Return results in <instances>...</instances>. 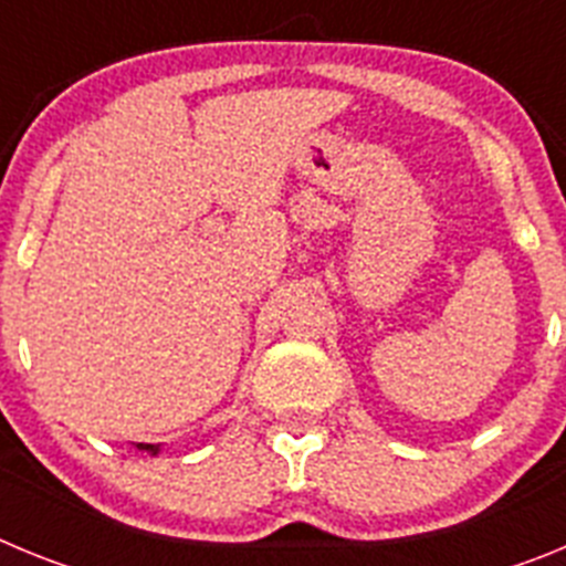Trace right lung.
<instances>
[{
  "label": "right lung",
  "instance_id": "right-lung-1",
  "mask_svg": "<svg viewBox=\"0 0 566 566\" xmlns=\"http://www.w3.org/2000/svg\"><path fill=\"white\" fill-rule=\"evenodd\" d=\"M135 448H138V451H144V453H149V457H158V451H161V444H144V442H138V444H135Z\"/></svg>",
  "mask_w": 566,
  "mask_h": 566
}]
</instances>
